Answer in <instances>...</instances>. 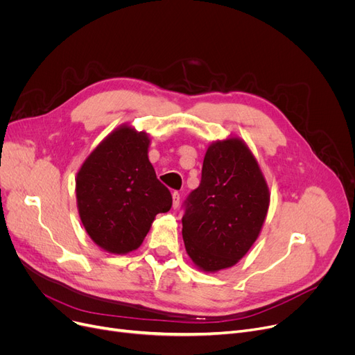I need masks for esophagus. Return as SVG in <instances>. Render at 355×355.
I'll return each mask as SVG.
<instances>
[{"label":"esophagus","mask_w":355,"mask_h":355,"mask_svg":"<svg viewBox=\"0 0 355 355\" xmlns=\"http://www.w3.org/2000/svg\"><path fill=\"white\" fill-rule=\"evenodd\" d=\"M180 206V193L174 191L173 193V209H178Z\"/></svg>","instance_id":"34e87169"}]
</instances>
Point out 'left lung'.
I'll return each mask as SVG.
<instances>
[{"label": "left lung", "instance_id": "obj_1", "mask_svg": "<svg viewBox=\"0 0 355 355\" xmlns=\"http://www.w3.org/2000/svg\"><path fill=\"white\" fill-rule=\"evenodd\" d=\"M269 187L240 138L216 141L202 161L201 182L184 202L182 239L204 272L234 266L253 246L269 209Z\"/></svg>", "mask_w": 355, "mask_h": 355}]
</instances>
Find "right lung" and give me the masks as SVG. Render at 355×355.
<instances>
[{
	"mask_svg": "<svg viewBox=\"0 0 355 355\" xmlns=\"http://www.w3.org/2000/svg\"><path fill=\"white\" fill-rule=\"evenodd\" d=\"M149 138L122 125L85 159L76 177L83 227L109 253L138 249L158 213L173 206L170 190L148 159Z\"/></svg>",
	"mask_w": 355,
	"mask_h": 355,
	"instance_id": "1",
	"label": "right lung"
}]
</instances>
